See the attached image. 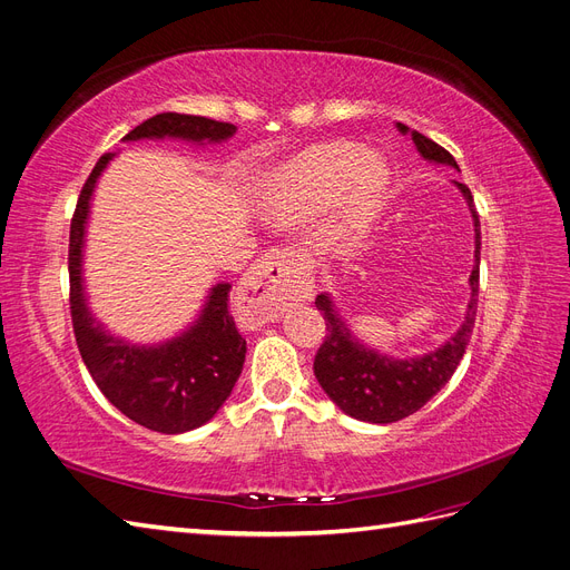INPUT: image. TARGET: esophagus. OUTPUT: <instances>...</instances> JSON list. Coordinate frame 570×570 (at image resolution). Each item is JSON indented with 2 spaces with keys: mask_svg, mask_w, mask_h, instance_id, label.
Here are the masks:
<instances>
[{
  "mask_svg": "<svg viewBox=\"0 0 570 570\" xmlns=\"http://www.w3.org/2000/svg\"><path fill=\"white\" fill-rule=\"evenodd\" d=\"M314 283L306 266L289 249L264 254L235 289L237 314L249 325L275 321L292 302L312 297Z\"/></svg>",
  "mask_w": 570,
  "mask_h": 570,
  "instance_id": "obj_1",
  "label": "esophagus"
}]
</instances>
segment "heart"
Masks as SVG:
<instances>
[{
	"mask_svg": "<svg viewBox=\"0 0 570 570\" xmlns=\"http://www.w3.org/2000/svg\"><path fill=\"white\" fill-rule=\"evenodd\" d=\"M350 178L361 193H373L385 183V166L344 145L314 147L264 180L262 206L271 220L292 226L335 204Z\"/></svg>",
	"mask_w": 570,
	"mask_h": 570,
	"instance_id": "obj_1",
	"label": "heart"
}]
</instances>
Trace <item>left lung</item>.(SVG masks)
<instances>
[{"instance_id":"obj_1","label":"left lung","mask_w":570,"mask_h":570,"mask_svg":"<svg viewBox=\"0 0 570 570\" xmlns=\"http://www.w3.org/2000/svg\"><path fill=\"white\" fill-rule=\"evenodd\" d=\"M404 135H411L413 145L419 147L421 157L435 164L456 166L454 157L444 147L421 135L419 130H409L404 124H396ZM463 193L475 223V266L471 273V302L465 321L456 335L444 342L440 350L419 358H387L366 350L358 344L347 325L342 323L333 308L331 297L318 295L316 306L325 318V337L314 358V375L318 377L325 394L352 419L368 423H394L411 413H416L430 396H435L442 385L454 375L459 361L465 354V344L471 340L475 312H478V287H480V218L473 204L471 189L463 183H456Z\"/></svg>"}]
</instances>
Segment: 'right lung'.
<instances>
[{
    "label": "right lung",
    "mask_w": 570,
    "mask_h": 570,
    "mask_svg": "<svg viewBox=\"0 0 570 570\" xmlns=\"http://www.w3.org/2000/svg\"><path fill=\"white\" fill-rule=\"evenodd\" d=\"M237 128L204 116L157 114L132 128L124 140L142 137H180L193 142H220ZM114 154L107 151L85 180L68 239V278H71V318L80 356L101 394L135 423L166 435L187 433L214 419L228 400L239 373H243L247 342L239 335L228 312L230 285L220 283L212 289L202 316L180 337L159 347H132L101 331L88 312L82 295L80 258L85 220L90 197L101 170Z\"/></svg>",
    "instance_id": "obj_1"
}]
</instances>
